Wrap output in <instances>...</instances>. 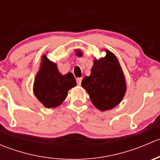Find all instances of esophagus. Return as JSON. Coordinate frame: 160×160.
<instances>
[{
  "instance_id": "obj_1",
  "label": "esophagus",
  "mask_w": 160,
  "mask_h": 160,
  "mask_svg": "<svg viewBox=\"0 0 160 160\" xmlns=\"http://www.w3.org/2000/svg\"><path fill=\"white\" fill-rule=\"evenodd\" d=\"M77 84H78V85L81 84L82 77H79V78H77Z\"/></svg>"
}]
</instances>
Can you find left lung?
<instances>
[{"mask_svg":"<svg viewBox=\"0 0 160 160\" xmlns=\"http://www.w3.org/2000/svg\"><path fill=\"white\" fill-rule=\"evenodd\" d=\"M106 52L104 57L95 59L90 75L81 83L93 105L102 111L117 106L126 90L125 77L117 58L108 50Z\"/></svg>","mask_w":160,"mask_h":160,"instance_id":"1","label":"left lung"}]
</instances>
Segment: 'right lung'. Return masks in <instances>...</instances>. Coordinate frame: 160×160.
Masks as SVG:
<instances>
[{"label": "right lung", "instance_id": "1", "mask_svg": "<svg viewBox=\"0 0 160 160\" xmlns=\"http://www.w3.org/2000/svg\"><path fill=\"white\" fill-rule=\"evenodd\" d=\"M77 85L71 72L62 75L57 66L46 56H42L41 68L34 83V93L37 99L47 108L60 105L67 97L68 90Z\"/></svg>", "mask_w": 160, "mask_h": 160}]
</instances>
